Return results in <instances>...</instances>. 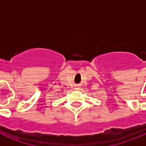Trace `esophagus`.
<instances>
[{
    "mask_svg": "<svg viewBox=\"0 0 146 146\" xmlns=\"http://www.w3.org/2000/svg\"><path fill=\"white\" fill-rule=\"evenodd\" d=\"M76 89H80V88L78 87V88H76Z\"/></svg>",
    "mask_w": 146,
    "mask_h": 146,
    "instance_id": "34e87169",
    "label": "esophagus"
}]
</instances>
